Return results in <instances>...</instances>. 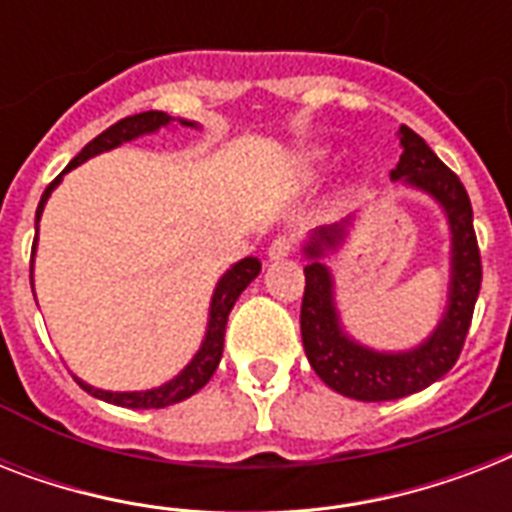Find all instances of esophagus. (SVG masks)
Listing matches in <instances>:
<instances>
[{"mask_svg": "<svg viewBox=\"0 0 512 512\" xmlns=\"http://www.w3.org/2000/svg\"><path fill=\"white\" fill-rule=\"evenodd\" d=\"M292 249H295V236H276V239L271 241V247H268V257L271 260H281V257L292 255Z\"/></svg>", "mask_w": 512, "mask_h": 512, "instance_id": "34e87169", "label": "esophagus"}]
</instances>
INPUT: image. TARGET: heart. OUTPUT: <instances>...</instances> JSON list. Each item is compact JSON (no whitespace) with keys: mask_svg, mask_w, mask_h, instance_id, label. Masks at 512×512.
Returning <instances> with one entry per match:
<instances>
[{"mask_svg":"<svg viewBox=\"0 0 512 512\" xmlns=\"http://www.w3.org/2000/svg\"><path fill=\"white\" fill-rule=\"evenodd\" d=\"M321 167H324V154H321V151H311V154H305V159H303V170L305 172L316 175Z\"/></svg>","mask_w":512,"mask_h":512,"instance_id":"b5f03b06","label":"heart"}]
</instances>
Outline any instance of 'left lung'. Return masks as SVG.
<instances>
[{
  "label": "left lung",
  "instance_id": "obj_1",
  "mask_svg": "<svg viewBox=\"0 0 512 512\" xmlns=\"http://www.w3.org/2000/svg\"><path fill=\"white\" fill-rule=\"evenodd\" d=\"M401 159L390 180H401L417 191L428 193L444 209L452 231V276H449V300L444 319L438 321L433 335L417 348L401 353H382L350 340L340 327L335 305V279L321 257L337 249L348 236L350 220L324 225L305 244V295L300 308V332H303L305 356L313 372L329 388L356 401H393L412 396L441 380L460 358L468 337L478 289H481V252L473 231V207L468 191L425 140L406 124L398 130Z\"/></svg>",
  "mask_w": 512,
  "mask_h": 512
}]
</instances>
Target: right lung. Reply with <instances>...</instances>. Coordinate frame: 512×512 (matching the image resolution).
I'll use <instances>...</instances> for the list:
<instances>
[{
  "label": "right lung",
  "instance_id": "right-lung-1",
  "mask_svg": "<svg viewBox=\"0 0 512 512\" xmlns=\"http://www.w3.org/2000/svg\"><path fill=\"white\" fill-rule=\"evenodd\" d=\"M172 122V116H167L164 111H143V114L127 116V119H119L116 124H111L106 132H100L98 138L90 140L87 146L79 151V154L71 159L66 170L60 172L55 180H52L42 193V201L36 207V233H39V217L44 212V204L50 199V193L55 191V185L63 180L68 170H74L82 162L92 159V156L103 154V151H111V148L122 146L127 140H135L140 135H151V132L162 130ZM183 127H196V122H185L180 119ZM34 255H36V236L34 247H31V271H34ZM260 273V260L257 257H244L236 265H231L228 271L223 273V279L217 281L215 295H212V305H209V321H207V335L201 340V348L196 350V356L191 358V364L185 366L183 372L172 377L170 382H164L159 388L151 390H132V393H114V390H100L87 385L84 380L74 377L79 382V388L87 390L90 396L100 398V401H108V404L127 406V409H164V406H172L177 401H185L188 396H193L196 390H201L209 382V377L215 374L217 364H220V356H223V340H225V324H228V313H231L233 303L239 300V295L249 287V281L255 279ZM31 289H34V276H31Z\"/></svg>",
  "mask_w": 512,
  "mask_h": 512
}]
</instances>
